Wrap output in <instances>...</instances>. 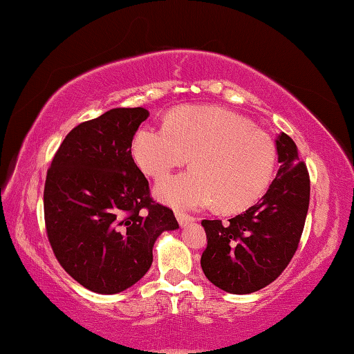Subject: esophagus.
<instances>
[{"label":"esophagus","mask_w":354,"mask_h":354,"mask_svg":"<svg viewBox=\"0 0 354 354\" xmlns=\"http://www.w3.org/2000/svg\"><path fill=\"white\" fill-rule=\"evenodd\" d=\"M176 218H177V221H178V224L182 225V227H185V225H188V224H191L193 221H196L194 216H189V215H187V213H183V212H176Z\"/></svg>","instance_id":"1"}]
</instances>
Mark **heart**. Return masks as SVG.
Listing matches in <instances>:
<instances>
[{
    "label": "heart",
    "mask_w": 354,
    "mask_h": 354,
    "mask_svg": "<svg viewBox=\"0 0 354 354\" xmlns=\"http://www.w3.org/2000/svg\"><path fill=\"white\" fill-rule=\"evenodd\" d=\"M138 166L155 180L193 155L194 167L156 187L160 201L185 210L218 204L241 212L262 198L273 180L274 142L241 115L218 106H182L165 127H142L133 139Z\"/></svg>",
    "instance_id": "1"
}]
</instances>
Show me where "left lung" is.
I'll list each match as a JSON object with an SVG mask.
<instances>
[{"label": "left lung", "mask_w": 354, "mask_h": 354, "mask_svg": "<svg viewBox=\"0 0 354 354\" xmlns=\"http://www.w3.org/2000/svg\"><path fill=\"white\" fill-rule=\"evenodd\" d=\"M279 171L268 191L229 223L204 219L207 248L201 266L224 292H257L281 276L297 252L309 210L310 178L297 144L281 133L276 139Z\"/></svg>", "instance_id": "1"}]
</instances>
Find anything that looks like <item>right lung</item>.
Here are the masks:
<instances>
[{
    "label": "right lung",
    "mask_w": 354,
    "mask_h": 354,
    "mask_svg": "<svg viewBox=\"0 0 354 354\" xmlns=\"http://www.w3.org/2000/svg\"><path fill=\"white\" fill-rule=\"evenodd\" d=\"M144 108H114L68 133L46 171L44 216L57 262L91 292L113 295L152 265L158 235L178 223L155 202L131 156Z\"/></svg>",
    "instance_id": "add662e5"
}]
</instances>
